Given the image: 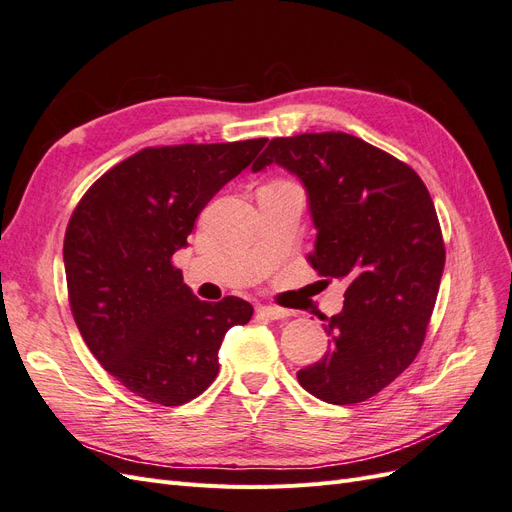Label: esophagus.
Masks as SVG:
<instances>
[{
	"label": "esophagus",
	"instance_id": "obj_1",
	"mask_svg": "<svg viewBox=\"0 0 512 512\" xmlns=\"http://www.w3.org/2000/svg\"><path fill=\"white\" fill-rule=\"evenodd\" d=\"M258 314L265 316L269 320H284L290 316L288 309H282V307H273V305H260L258 307Z\"/></svg>",
	"mask_w": 512,
	"mask_h": 512
}]
</instances>
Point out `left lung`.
Instances as JSON below:
<instances>
[{
    "label": "left lung",
    "instance_id": "8db88e82",
    "mask_svg": "<svg viewBox=\"0 0 512 512\" xmlns=\"http://www.w3.org/2000/svg\"><path fill=\"white\" fill-rule=\"evenodd\" d=\"M271 164L307 192L318 232L307 260L348 284L342 312L322 318L331 348L297 378L327 404H359L423 346L446 258L436 207L408 164L352 134L273 138L252 173Z\"/></svg>",
    "mask_w": 512,
    "mask_h": 512
}]
</instances>
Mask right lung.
I'll return each instance as SVG.
<instances>
[{
  "label": "right lung",
  "mask_w": 512,
  "mask_h": 512,
  "mask_svg": "<svg viewBox=\"0 0 512 512\" xmlns=\"http://www.w3.org/2000/svg\"><path fill=\"white\" fill-rule=\"evenodd\" d=\"M265 145L149 147L104 173L76 205L64 239L72 316L91 354L134 395L162 406L198 397L218 376L226 331L250 322V303L200 301L170 258Z\"/></svg>",
  "instance_id": "add662e5"
}]
</instances>
